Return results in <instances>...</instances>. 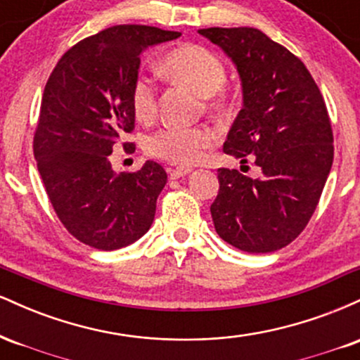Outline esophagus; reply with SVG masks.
Returning <instances> with one entry per match:
<instances>
[{
    "label": "esophagus",
    "mask_w": 360,
    "mask_h": 360,
    "mask_svg": "<svg viewBox=\"0 0 360 360\" xmlns=\"http://www.w3.org/2000/svg\"><path fill=\"white\" fill-rule=\"evenodd\" d=\"M169 176H171V179H179V177L183 176H188L189 172H193V169L189 167H174V169H167Z\"/></svg>",
    "instance_id": "34e87169"
}]
</instances>
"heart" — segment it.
Instances as JSON below:
<instances>
[{
  "label": "heart",
  "instance_id": "b5f03b06",
  "mask_svg": "<svg viewBox=\"0 0 360 360\" xmlns=\"http://www.w3.org/2000/svg\"><path fill=\"white\" fill-rule=\"evenodd\" d=\"M160 71L171 81L179 82L208 100V108L221 111L226 106L221 88L226 81L223 62L212 51L201 45L186 44L172 49L160 62ZM130 106L139 122H150L157 113V89L148 77H135L130 88ZM214 134L208 128L166 127L148 135L146 150L176 166H193L203 159L205 150L212 147Z\"/></svg>",
  "mask_w": 360,
  "mask_h": 360
}]
</instances>
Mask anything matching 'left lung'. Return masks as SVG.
Instances as JSON below:
<instances>
[{
    "mask_svg": "<svg viewBox=\"0 0 360 360\" xmlns=\"http://www.w3.org/2000/svg\"><path fill=\"white\" fill-rule=\"evenodd\" d=\"M237 68L238 111L223 152L262 176L218 169L212 208L214 230L249 254L286 247L315 212L333 162L328 111L316 82L298 57L257 28H201Z\"/></svg>",
    "mask_w": 360,
    "mask_h": 360,
    "instance_id": "obj_1",
    "label": "left lung"
}]
</instances>
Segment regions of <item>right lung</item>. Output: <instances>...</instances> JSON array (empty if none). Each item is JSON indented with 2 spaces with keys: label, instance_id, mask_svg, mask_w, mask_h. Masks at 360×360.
Here are the masks:
<instances>
[{
  "label": "right lung",
  "instance_id": "1",
  "mask_svg": "<svg viewBox=\"0 0 360 360\" xmlns=\"http://www.w3.org/2000/svg\"><path fill=\"white\" fill-rule=\"evenodd\" d=\"M177 37L181 32L147 25L106 28L69 49L45 84L34 139L37 167L62 225L94 249L130 245L154 221L166 171L147 160L137 172L117 174L110 155L134 130L130 88L140 56Z\"/></svg>",
  "mask_w": 360,
  "mask_h": 360
}]
</instances>
